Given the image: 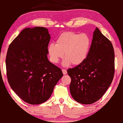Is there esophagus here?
Listing matches in <instances>:
<instances>
[{
    "label": "esophagus",
    "mask_w": 123,
    "mask_h": 123,
    "mask_svg": "<svg viewBox=\"0 0 123 123\" xmlns=\"http://www.w3.org/2000/svg\"><path fill=\"white\" fill-rule=\"evenodd\" d=\"M62 72H63V74H67V71L66 69H63L62 70Z\"/></svg>",
    "instance_id": "esophagus-1"
}]
</instances>
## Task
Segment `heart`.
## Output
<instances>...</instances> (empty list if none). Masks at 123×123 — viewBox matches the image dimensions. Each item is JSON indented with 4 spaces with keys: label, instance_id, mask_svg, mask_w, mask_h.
I'll list each match as a JSON object with an SVG mask.
<instances>
[{
    "label": "heart",
    "instance_id": "heart-1",
    "mask_svg": "<svg viewBox=\"0 0 123 123\" xmlns=\"http://www.w3.org/2000/svg\"><path fill=\"white\" fill-rule=\"evenodd\" d=\"M91 45V39L87 34L68 32L61 34L57 38L56 44H49L48 51L50 60L54 63H58L64 53L66 59L63 66L70 64L78 66L87 57Z\"/></svg>",
    "mask_w": 123,
    "mask_h": 123
}]
</instances>
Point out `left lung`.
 Wrapping results in <instances>:
<instances>
[{
	"label": "left lung",
	"instance_id": "8db88e82",
	"mask_svg": "<svg viewBox=\"0 0 123 123\" xmlns=\"http://www.w3.org/2000/svg\"><path fill=\"white\" fill-rule=\"evenodd\" d=\"M115 71V54L111 42L97 27L93 34L88 56L81 64L69 69L71 95L82 104L100 99L111 85Z\"/></svg>",
	"mask_w": 123,
	"mask_h": 123
}]
</instances>
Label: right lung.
I'll return each instance as SVG.
<instances>
[{
  "label": "right lung",
  "mask_w": 123,
  "mask_h": 123,
  "mask_svg": "<svg viewBox=\"0 0 123 123\" xmlns=\"http://www.w3.org/2000/svg\"><path fill=\"white\" fill-rule=\"evenodd\" d=\"M50 38L48 28H26L8 49L6 66L9 84L23 100L31 105L48 100L63 76L62 70L48 60Z\"/></svg>",
  "instance_id": "1"
}]
</instances>
